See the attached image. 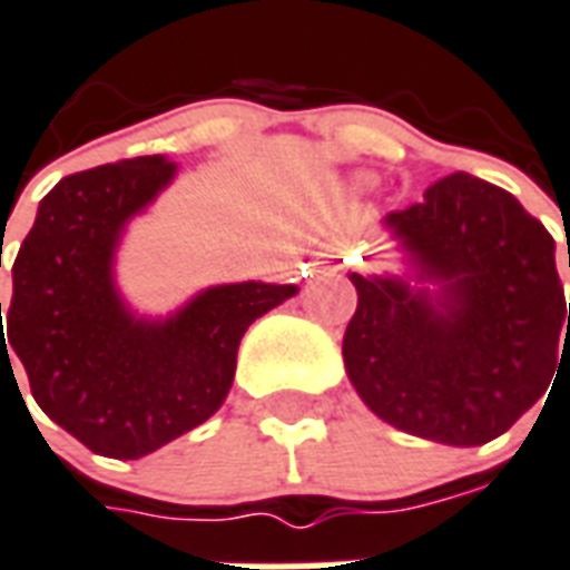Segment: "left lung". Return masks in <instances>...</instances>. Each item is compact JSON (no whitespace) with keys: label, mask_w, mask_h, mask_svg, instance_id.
<instances>
[{"label":"left lung","mask_w":570,"mask_h":570,"mask_svg":"<svg viewBox=\"0 0 570 570\" xmlns=\"http://www.w3.org/2000/svg\"><path fill=\"white\" fill-rule=\"evenodd\" d=\"M383 223L438 296L350 274L360 293L344 332L350 381L407 435L453 446L504 435L547 392L570 335L553 235L508 189L468 171Z\"/></svg>","instance_id":"obj_1"}]
</instances>
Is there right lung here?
I'll return each mask as SVG.
<instances>
[{"label":"right lung","mask_w":570,"mask_h":570,"mask_svg":"<svg viewBox=\"0 0 570 570\" xmlns=\"http://www.w3.org/2000/svg\"><path fill=\"white\" fill-rule=\"evenodd\" d=\"M171 178L163 156L62 178L20 244L6 326L0 302V365L20 360L38 407L99 456L141 459L205 423L247 326L296 296L247 281L210 286L166 323L132 317L114 289V247Z\"/></svg>","instance_id":"1"}]
</instances>
